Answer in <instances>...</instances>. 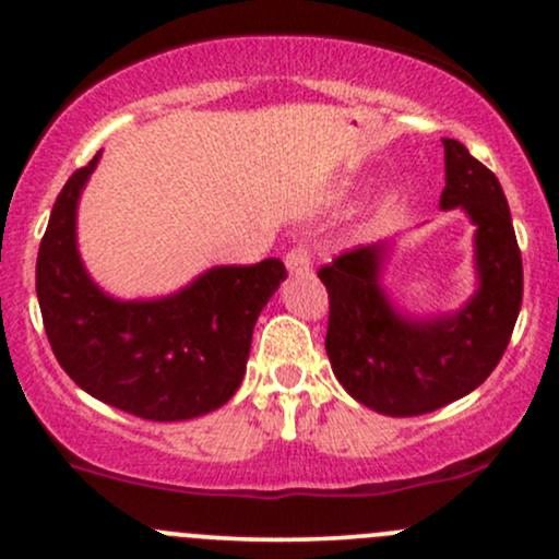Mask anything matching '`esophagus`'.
<instances>
[{
    "instance_id": "1",
    "label": "esophagus",
    "mask_w": 559,
    "mask_h": 559,
    "mask_svg": "<svg viewBox=\"0 0 559 559\" xmlns=\"http://www.w3.org/2000/svg\"><path fill=\"white\" fill-rule=\"evenodd\" d=\"M312 265V254L307 247H294L292 252L286 254V267L288 273H307Z\"/></svg>"
}]
</instances>
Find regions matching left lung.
I'll return each mask as SVG.
<instances>
[{
    "label": "left lung",
    "instance_id": "8db88e82",
    "mask_svg": "<svg viewBox=\"0 0 559 559\" xmlns=\"http://www.w3.org/2000/svg\"><path fill=\"white\" fill-rule=\"evenodd\" d=\"M444 144L441 210L476 226L478 292L439 318L402 316L381 286L389 243L338 254L318 275L329 288L325 352L338 383L391 418L426 415L471 394L502 360L523 301V262L497 176L460 141Z\"/></svg>",
    "mask_w": 559,
    "mask_h": 559
}]
</instances>
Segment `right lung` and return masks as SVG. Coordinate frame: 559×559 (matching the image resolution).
<instances>
[{"mask_svg": "<svg viewBox=\"0 0 559 559\" xmlns=\"http://www.w3.org/2000/svg\"><path fill=\"white\" fill-rule=\"evenodd\" d=\"M99 155L62 186L38 247L36 294L57 362L86 394L144 420L199 418L241 386L258 316L286 278L281 260L210 267L181 292L123 301L83 267L75 210Z\"/></svg>", "mask_w": 559, "mask_h": 559, "instance_id": "right-lung-1", "label": "right lung"}]
</instances>
